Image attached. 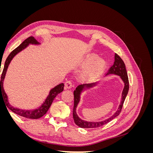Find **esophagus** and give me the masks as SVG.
Segmentation results:
<instances>
[{"label": "esophagus", "mask_w": 153, "mask_h": 153, "mask_svg": "<svg viewBox=\"0 0 153 153\" xmlns=\"http://www.w3.org/2000/svg\"><path fill=\"white\" fill-rule=\"evenodd\" d=\"M65 87L67 88V89H70L73 87V84L71 80H67L65 82Z\"/></svg>", "instance_id": "obj_1"}]
</instances>
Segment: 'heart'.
<instances>
[{"label": "heart", "mask_w": 153, "mask_h": 153, "mask_svg": "<svg viewBox=\"0 0 153 153\" xmlns=\"http://www.w3.org/2000/svg\"><path fill=\"white\" fill-rule=\"evenodd\" d=\"M82 65L87 67L84 72V76L88 79H92L98 76L102 72L106 66L103 59H99L96 55H91L87 57Z\"/></svg>", "instance_id": "b5f03b06"}]
</instances>
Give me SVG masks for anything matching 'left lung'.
Returning a JSON list of instances; mask_svg holds the SVG:
<instances>
[{"mask_svg": "<svg viewBox=\"0 0 153 153\" xmlns=\"http://www.w3.org/2000/svg\"><path fill=\"white\" fill-rule=\"evenodd\" d=\"M108 74H115L121 76V79L124 83V87L123 91L122 93V98H121V103L119 105V106L118 108V110L117 112H115L112 117L110 118L105 120L103 121L100 122H88L83 121L81 119L78 117L76 113V108L80 101V97L82 92L84 91L85 89H89V88L96 85V83H92V84H85L78 85L76 89L74 91L73 94H74V106L73 109V117L75 123L78 126H79L82 128H98L100 126H102L103 125L107 124L108 123L110 122L112 119H114L115 117L119 115L121 113V110L123 108V106L124 102V100L126 99V97L128 94V90H129V80L128 77V74L126 69V66L125 64L122 60V59L117 54H115V61L113 65L110 67V68L108 69V72L107 75Z\"/></svg>", "mask_w": 153, "mask_h": 153, "instance_id": "1", "label": "left lung"}]
</instances>
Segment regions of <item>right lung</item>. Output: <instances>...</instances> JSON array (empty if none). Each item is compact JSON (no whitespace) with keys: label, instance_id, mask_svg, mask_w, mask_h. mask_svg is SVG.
<instances>
[{"label":"right lung","instance_id":"1","mask_svg":"<svg viewBox=\"0 0 153 153\" xmlns=\"http://www.w3.org/2000/svg\"><path fill=\"white\" fill-rule=\"evenodd\" d=\"M29 44L37 45V44H39V43L33 38V37L30 36L29 38L26 39L20 46H18L17 48H16L15 50H13L11 52V53L8 55L7 58L6 59L5 64H4V67L2 71V75H1V81H0V98L2 97L4 101V102H5V104L7 107L10 110H11L14 113H15L18 115H20L22 117H24L27 119H39L41 117H43V115L47 112V111L50 107L51 105H52L54 98L60 93V92L63 91L64 85L63 83H62V84L57 85V86H55L54 88H53L52 89H51V91H50L49 95L48 96L47 99H46V100L45 101V102L40 106V107H39L38 108H37L36 110H22L17 108H14L13 106H12L10 103H9L8 100H7V96L3 88V82H4V78H5L7 68L9 66V64H10V62L11 61V60L13 59V58L15 57L18 53H19L22 50L25 48Z\"/></svg>","mask_w":153,"mask_h":153}]
</instances>
